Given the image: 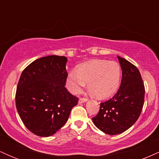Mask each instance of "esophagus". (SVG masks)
I'll use <instances>...</instances> for the list:
<instances>
[{"instance_id": "esophagus-1", "label": "esophagus", "mask_w": 159, "mask_h": 159, "mask_svg": "<svg viewBox=\"0 0 159 159\" xmlns=\"http://www.w3.org/2000/svg\"><path fill=\"white\" fill-rule=\"evenodd\" d=\"M87 101V98H79V100H78V103L79 104H82L84 102H86Z\"/></svg>"}]
</instances>
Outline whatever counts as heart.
<instances>
[{
	"instance_id": "b5f03b06",
	"label": "heart",
	"mask_w": 159,
	"mask_h": 159,
	"mask_svg": "<svg viewBox=\"0 0 159 159\" xmlns=\"http://www.w3.org/2000/svg\"><path fill=\"white\" fill-rule=\"evenodd\" d=\"M121 79L119 63L106 60H96L81 64L78 70L69 72L66 86L72 93H79L88 82L90 92L98 98L112 96L117 90Z\"/></svg>"
}]
</instances>
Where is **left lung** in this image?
I'll use <instances>...</instances> for the list:
<instances>
[{"label": "left lung", "instance_id": "obj_1", "mask_svg": "<svg viewBox=\"0 0 159 159\" xmlns=\"http://www.w3.org/2000/svg\"><path fill=\"white\" fill-rule=\"evenodd\" d=\"M122 69V80L117 93L108 101L100 104L93 123L110 135L121 134L132 126L141 113L145 89L138 68L117 56Z\"/></svg>", "mask_w": 159, "mask_h": 159}]
</instances>
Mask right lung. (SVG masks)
Here are the masks:
<instances>
[{
	"label": "right lung",
	"instance_id": "right-lung-1",
	"mask_svg": "<svg viewBox=\"0 0 159 159\" xmlns=\"http://www.w3.org/2000/svg\"><path fill=\"white\" fill-rule=\"evenodd\" d=\"M67 58L51 55L39 58L23 71L16 94L20 118L29 131L52 136L66 123L78 98L65 87Z\"/></svg>",
	"mask_w": 159,
	"mask_h": 159
}]
</instances>
